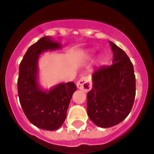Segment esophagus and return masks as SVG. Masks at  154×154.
Wrapping results in <instances>:
<instances>
[{"label": "esophagus", "instance_id": "obj_1", "mask_svg": "<svg viewBox=\"0 0 154 154\" xmlns=\"http://www.w3.org/2000/svg\"><path fill=\"white\" fill-rule=\"evenodd\" d=\"M76 85H77L78 89H81V90L84 91L85 92H89L92 89V82H91L90 79L88 78V77H85V76L82 77L79 80Z\"/></svg>", "mask_w": 154, "mask_h": 154}]
</instances>
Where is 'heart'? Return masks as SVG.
Returning a JSON list of instances; mask_svg holds the SVG:
<instances>
[{
	"instance_id": "b5f03b06",
	"label": "heart",
	"mask_w": 154,
	"mask_h": 154,
	"mask_svg": "<svg viewBox=\"0 0 154 154\" xmlns=\"http://www.w3.org/2000/svg\"><path fill=\"white\" fill-rule=\"evenodd\" d=\"M98 62H99V65H104L105 59L103 58H99V61H98Z\"/></svg>"
}]
</instances>
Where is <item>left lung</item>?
Here are the masks:
<instances>
[{
    "label": "left lung",
    "instance_id": "8db88e82",
    "mask_svg": "<svg viewBox=\"0 0 154 154\" xmlns=\"http://www.w3.org/2000/svg\"><path fill=\"white\" fill-rule=\"evenodd\" d=\"M113 51L112 64L92 75V89L87 94V113L96 126L117 125L130 114L136 96V78L125 51L109 42Z\"/></svg>",
    "mask_w": 154,
    "mask_h": 154
}]
</instances>
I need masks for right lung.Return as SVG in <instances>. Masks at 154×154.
Returning a JSON list of instances; mask_svg holds the SVG:
<instances>
[{
    "label": "right lung",
    "instance_id": "add662e5",
    "mask_svg": "<svg viewBox=\"0 0 154 154\" xmlns=\"http://www.w3.org/2000/svg\"><path fill=\"white\" fill-rule=\"evenodd\" d=\"M61 48L59 42L43 37L30 46L19 66L20 103L28 120L42 130L53 131L63 124L72 96L77 89L72 82L58 84L49 90L42 89L38 82L40 55Z\"/></svg>",
    "mask_w": 154,
    "mask_h": 154
}]
</instances>
